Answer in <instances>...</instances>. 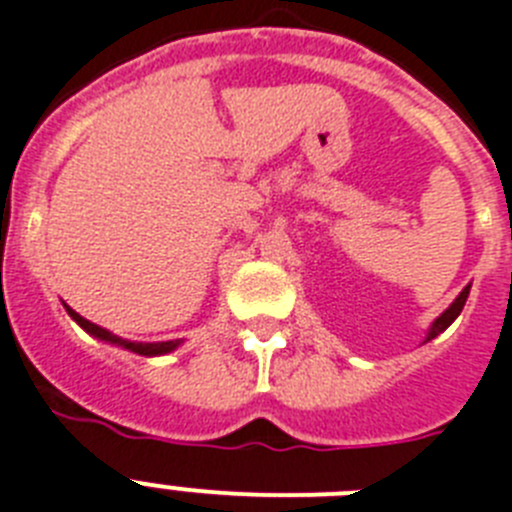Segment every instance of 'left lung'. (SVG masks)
<instances>
[{
	"mask_svg": "<svg viewBox=\"0 0 512 512\" xmlns=\"http://www.w3.org/2000/svg\"><path fill=\"white\" fill-rule=\"evenodd\" d=\"M468 290H471V285L466 287V290H463V293L458 295V298H455V303L450 308H447L445 314L439 316L437 322L432 324V329H429V335H426V340H432V337H437L439 332H445L447 327H450V324L455 322V319H458V314L460 311H463V306H466V298H468Z\"/></svg>",
	"mask_w": 512,
	"mask_h": 512,
	"instance_id": "obj_1",
	"label": "left lung"
}]
</instances>
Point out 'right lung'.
I'll use <instances>...</instances> for the list:
<instances>
[{
	"mask_svg": "<svg viewBox=\"0 0 512 512\" xmlns=\"http://www.w3.org/2000/svg\"><path fill=\"white\" fill-rule=\"evenodd\" d=\"M67 314L73 316L75 322L86 329L88 335H94V337H99V340H107V342H117V345L133 350V353H138V356H159V353H170V350L177 348V340H170V342H128V340H120V337L112 335V332H107V329L96 327V324H91L88 319H83L80 314H75L73 308H67Z\"/></svg>",
	"mask_w": 512,
	"mask_h": 512,
	"instance_id": "right-lung-1",
	"label": "right lung"
}]
</instances>
